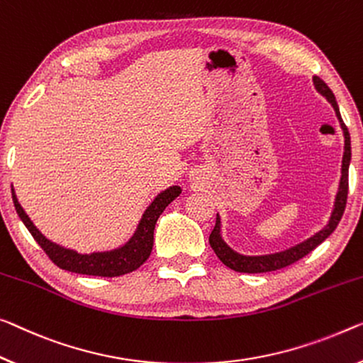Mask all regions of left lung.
I'll use <instances>...</instances> for the list:
<instances>
[{"label":"left lung","mask_w":363,"mask_h":363,"mask_svg":"<svg viewBox=\"0 0 363 363\" xmlns=\"http://www.w3.org/2000/svg\"><path fill=\"white\" fill-rule=\"evenodd\" d=\"M315 87L316 91L325 96L328 100H330L331 105L334 107V111H336L339 123H341V128L344 131V155H342V169H341V183H339V191L336 194V201H334V209L331 214V219L328 222V225L315 233L313 237H310L305 242L295 245V247L286 250V252L281 253H274V255H264V256H243L233 252L232 248L227 247V243L222 240L220 237V219L219 214L216 217V225L213 228L209 235V243L211 248L214 250V253L217 255L222 263H224L227 267H230L233 271L238 272H269V271H276V269H282L289 264L295 263V261L302 259L303 256L308 255L311 250H315L318 245L325 242V240L331 235L334 232V228L337 227L339 220L344 214L345 209V203H347V191H349V164H350V136H349V130L347 126L344 125V121L341 118V113H339V107L336 102V97L325 81L321 77L315 76L313 77Z\"/></svg>","instance_id":"1"}]
</instances>
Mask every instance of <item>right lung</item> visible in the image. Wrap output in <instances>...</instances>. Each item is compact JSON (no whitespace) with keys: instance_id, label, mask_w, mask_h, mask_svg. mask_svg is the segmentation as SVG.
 <instances>
[{"instance_id":"obj_1","label":"right lung","mask_w":363,"mask_h":363,"mask_svg":"<svg viewBox=\"0 0 363 363\" xmlns=\"http://www.w3.org/2000/svg\"><path fill=\"white\" fill-rule=\"evenodd\" d=\"M11 193H13L16 213L19 214L21 220L24 222L27 230L32 233L33 240L40 245L48 258L58 267L65 271L76 272V274L116 277L136 271L139 266L146 263L150 252H152L155 222H157L167 206L182 193V189L180 186H170L152 201V204H150L146 209V213L143 214V219L139 222L135 235L131 237V240L125 245V247L113 250V252L92 255H79L72 252V250H66L63 247H60V245L52 243L50 240H47L37 230V227L32 224V220L29 219V216L24 213V209L21 208L19 201L14 194V189H11Z\"/></svg>"}]
</instances>
